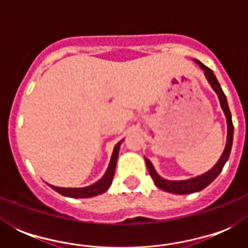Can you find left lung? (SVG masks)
<instances>
[{"mask_svg":"<svg viewBox=\"0 0 248 248\" xmlns=\"http://www.w3.org/2000/svg\"><path fill=\"white\" fill-rule=\"evenodd\" d=\"M196 63L202 68V71L204 72V76L207 78L208 83L211 85V87L214 89L217 96H219L220 105H221V109L224 110V114L227 117V124H228V136H227V145H225V149H224L223 155L220 157V159L217 161L214 167H212L210 171H207L203 175H200V176L192 177V179H188V180H166L163 177H161L158 173L155 172V167L152 165V162L149 159L145 158V163H147L148 171L151 173L152 179L155 180V184L161 188L162 190H166V192L170 193H175V194H190V193H196L200 192L202 189H204L207 185H210L212 181L215 180L216 177L219 176V173L221 172L224 165L229 158V155H231L232 151V144H233V122H232V114L231 110H229V107H228V101L225 93H223L221 90V86H220L219 81L216 79L214 72L207 68L206 65L196 60Z\"/></svg>","mask_w":248,"mask_h":248,"instance_id":"1","label":"left lung"}]
</instances>
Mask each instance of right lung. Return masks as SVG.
<instances>
[{
    "label": "right lung",
    "mask_w": 248,
    "mask_h": 248,
    "mask_svg": "<svg viewBox=\"0 0 248 248\" xmlns=\"http://www.w3.org/2000/svg\"><path fill=\"white\" fill-rule=\"evenodd\" d=\"M121 143L122 141L117 144L114 149H113L112 158H110V162H109L108 169L105 171L104 176L101 177L99 181H96L95 184L86 186V188H60V186H54V185H50V186L58 193H60L62 196L71 197V198H90V197L99 196L101 193L107 192L109 186H110V184H112L113 176H114Z\"/></svg>",
    "instance_id": "obj_1"
}]
</instances>
